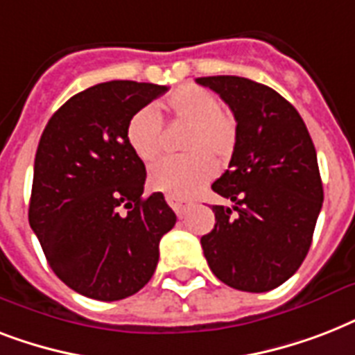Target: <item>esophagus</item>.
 Returning <instances> with one entry per match:
<instances>
[{"mask_svg":"<svg viewBox=\"0 0 355 355\" xmlns=\"http://www.w3.org/2000/svg\"><path fill=\"white\" fill-rule=\"evenodd\" d=\"M167 205L171 206L178 217H184L186 216V211L189 210V202H186V200H180V199H173V197H167Z\"/></svg>","mask_w":355,"mask_h":355,"instance_id":"34e87169","label":"esophagus"}]
</instances>
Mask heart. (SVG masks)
<instances>
[{
    "instance_id": "heart-1",
    "label": "heart",
    "mask_w": 355,
    "mask_h": 355,
    "mask_svg": "<svg viewBox=\"0 0 355 355\" xmlns=\"http://www.w3.org/2000/svg\"><path fill=\"white\" fill-rule=\"evenodd\" d=\"M171 127H186L180 147L186 155L153 166L149 186L173 199H188L208 184L217 164H227L237 141L236 119L216 94L195 85L180 86L162 103ZM127 141L139 160L153 162L164 149V123L153 107L136 110L127 123Z\"/></svg>"
}]
</instances>
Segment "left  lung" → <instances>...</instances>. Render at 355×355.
I'll use <instances>...</instances> for the list:
<instances>
[{
  "label": "left lung",
  "mask_w": 355,
  "mask_h": 355,
  "mask_svg": "<svg viewBox=\"0 0 355 355\" xmlns=\"http://www.w3.org/2000/svg\"><path fill=\"white\" fill-rule=\"evenodd\" d=\"M237 123L228 169L211 189L216 227L200 237L211 272L227 286L265 293L289 280L309 250L322 208L317 153L297 108L272 88L236 75L200 77Z\"/></svg>",
  "instance_id": "1"
}]
</instances>
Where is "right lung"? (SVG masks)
<instances>
[{
	"label": "right lung",
	"instance_id": "obj_1",
	"mask_svg": "<svg viewBox=\"0 0 355 355\" xmlns=\"http://www.w3.org/2000/svg\"><path fill=\"white\" fill-rule=\"evenodd\" d=\"M167 86L110 80L53 114L35 156L29 225L53 272L103 302L138 293L177 216L162 193L144 197L145 166L127 141L136 110Z\"/></svg>",
	"mask_w": 355,
	"mask_h": 355
}]
</instances>
